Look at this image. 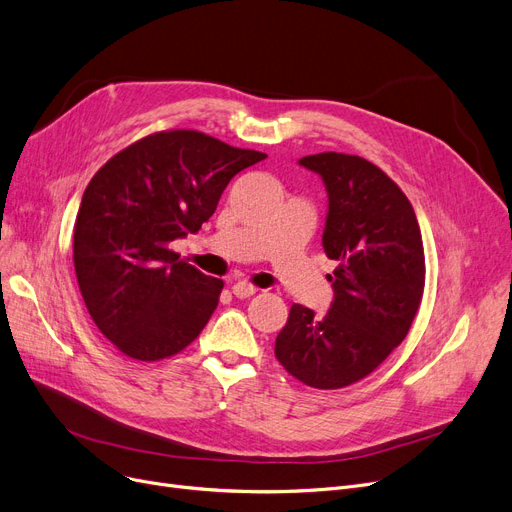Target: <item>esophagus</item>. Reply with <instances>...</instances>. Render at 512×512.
Listing matches in <instances>:
<instances>
[{
	"instance_id": "1",
	"label": "esophagus",
	"mask_w": 512,
	"mask_h": 512,
	"mask_svg": "<svg viewBox=\"0 0 512 512\" xmlns=\"http://www.w3.org/2000/svg\"><path fill=\"white\" fill-rule=\"evenodd\" d=\"M257 290H259L257 286H253V284H249V282H245V280H238V282H234V286H232V292L236 294L238 299L253 297V294H255Z\"/></svg>"
}]
</instances>
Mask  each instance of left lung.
Here are the masks:
<instances>
[{"label":"left lung","mask_w":512,"mask_h":512,"mask_svg":"<svg viewBox=\"0 0 512 512\" xmlns=\"http://www.w3.org/2000/svg\"><path fill=\"white\" fill-rule=\"evenodd\" d=\"M301 166L326 182L324 251L338 265L324 317L292 305L276 338L282 367L317 390L351 386L405 340L425 286V253L415 211L400 186L359 155L326 151Z\"/></svg>","instance_id":"obj_1"}]
</instances>
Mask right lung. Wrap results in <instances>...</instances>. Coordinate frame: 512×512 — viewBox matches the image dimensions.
Masks as SVG:
<instances>
[{"instance_id":"1","label":"right lung","mask_w":512,"mask_h":512,"mask_svg":"<svg viewBox=\"0 0 512 512\" xmlns=\"http://www.w3.org/2000/svg\"><path fill=\"white\" fill-rule=\"evenodd\" d=\"M265 157L176 128L128 145L91 178L74 224V272L95 326L120 353L161 361L201 334L224 280L170 245L197 232L228 182Z\"/></svg>"}]
</instances>
